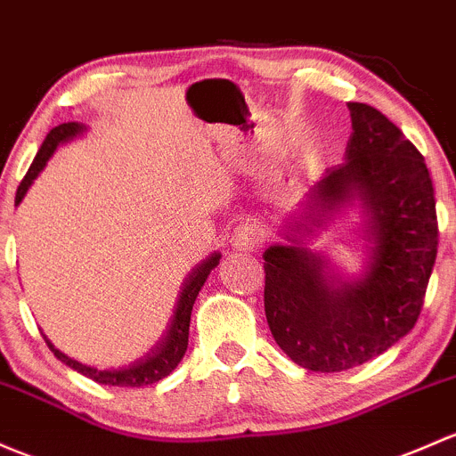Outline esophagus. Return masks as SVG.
<instances>
[{
	"mask_svg": "<svg viewBox=\"0 0 456 456\" xmlns=\"http://www.w3.org/2000/svg\"><path fill=\"white\" fill-rule=\"evenodd\" d=\"M265 242H266V232L265 227L257 223L240 224V227L233 229L232 233V244L233 248H238V251H256V248H260Z\"/></svg>",
	"mask_w": 456,
	"mask_h": 456,
	"instance_id": "34e87169",
	"label": "esophagus"
}]
</instances>
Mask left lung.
I'll return each mask as SVG.
<instances>
[{
	"instance_id": "left-lung-1",
	"label": "left lung",
	"mask_w": 456,
	"mask_h": 456,
	"mask_svg": "<svg viewBox=\"0 0 456 456\" xmlns=\"http://www.w3.org/2000/svg\"><path fill=\"white\" fill-rule=\"evenodd\" d=\"M343 164L308 190L304 220L265 251V313L275 343L310 371H345L380 356L413 330L437 257L430 172L418 148L378 109L347 102ZM361 200L372 242L366 273L343 281L300 236L323 215Z\"/></svg>"
}]
</instances>
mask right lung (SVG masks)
Instances as JSON below:
<instances>
[{
    "label": "right lung",
    "mask_w": 456,
    "mask_h": 456,
    "mask_svg": "<svg viewBox=\"0 0 456 456\" xmlns=\"http://www.w3.org/2000/svg\"><path fill=\"white\" fill-rule=\"evenodd\" d=\"M83 131H85L83 124L67 122V124H59V126L52 128V131L47 133L45 142H43V146L38 148L30 170L26 172L21 185L17 188V199H14V203L17 205L21 203V199L26 196L28 188H30L32 181L37 179L38 172L45 167L47 159H50L52 152L56 151V146L63 142L74 140V137L80 135ZM218 262H220V253H212L208 260L200 262V265L190 273L188 280L183 281V289H181L179 301H176V310H175V314H172L170 328H167L166 337L155 345V349H152L148 356H143L142 361H135L133 365L119 367V369H95V367L83 365V362L65 356L61 349H56L54 345L47 341V337H43V338H45L47 347L54 352V356L59 358L61 362H65L67 367L76 369V371L83 373V376L91 378V380L100 382V385L146 387V385H152V382H159L161 378L170 376V373L176 369V365L181 362V358L185 356V349H188L191 305H194L196 297H199V290L203 289L205 280H208V275L212 273V268L218 266Z\"/></svg>",
    "instance_id": "right-lung-1"
}]
</instances>
